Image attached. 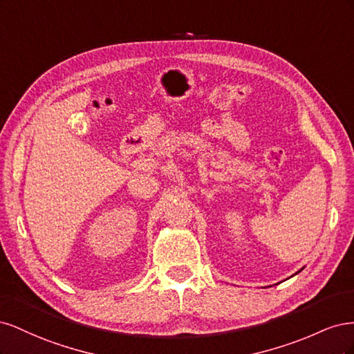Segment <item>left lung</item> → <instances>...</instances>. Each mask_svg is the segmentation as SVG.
<instances>
[{"instance_id": "1", "label": "left lung", "mask_w": 354, "mask_h": 354, "mask_svg": "<svg viewBox=\"0 0 354 354\" xmlns=\"http://www.w3.org/2000/svg\"><path fill=\"white\" fill-rule=\"evenodd\" d=\"M301 270H303V269H301ZM301 270H298V272H297V273H299V272H301Z\"/></svg>"}]
</instances>
